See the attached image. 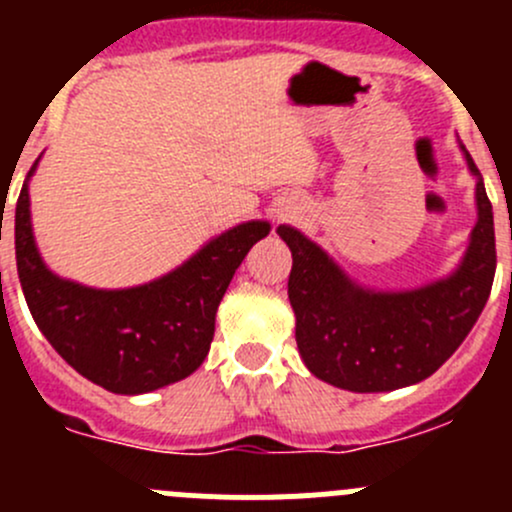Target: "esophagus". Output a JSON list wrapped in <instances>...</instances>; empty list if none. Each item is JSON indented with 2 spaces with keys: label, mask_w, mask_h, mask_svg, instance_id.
<instances>
[{
  "label": "esophagus",
  "mask_w": 512,
  "mask_h": 512,
  "mask_svg": "<svg viewBox=\"0 0 512 512\" xmlns=\"http://www.w3.org/2000/svg\"><path fill=\"white\" fill-rule=\"evenodd\" d=\"M287 213H289V210H282V218H287Z\"/></svg>",
  "instance_id": "34e87169"
}]
</instances>
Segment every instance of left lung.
<instances>
[{
    "label": "left lung",
    "instance_id": "8db88e82",
    "mask_svg": "<svg viewBox=\"0 0 512 512\" xmlns=\"http://www.w3.org/2000/svg\"><path fill=\"white\" fill-rule=\"evenodd\" d=\"M476 213L468 247L451 275L414 289L359 285L314 240L292 225L277 235L292 250L287 294L304 366L317 379L354 391L404 389L428 379L478 322L495 277L493 205L471 153Z\"/></svg>",
    "mask_w": 512,
    "mask_h": 512
}]
</instances>
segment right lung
<instances>
[{
    "label": "right lung",
    "instance_id": "obj_1",
    "mask_svg": "<svg viewBox=\"0 0 512 512\" xmlns=\"http://www.w3.org/2000/svg\"><path fill=\"white\" fill-rule=\"evenodd\" d=\"M39 160L19 193L14 247L24 299L41 334L66 364L113 394H148L193 374L210 352L232 275L272 225L247 220L230 227L146 285L86 287L51 272L36 247L29 180Z\"/></svg>",
    "mask_w": 512,
    "mask_h": 512
}]
</instances>
